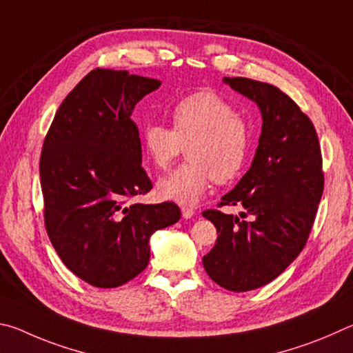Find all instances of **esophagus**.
Masks as SVG:
<instances>
[{
	"label": "esophagus",
	"instance_id": "esophagus-1",
	"mask_svg": "<svg viewBox=\"0 0 353 353\" xmlns=\"http://www.w3.org/2000/svg\"><path fill=\"white\" fill-rule=\"evenodd\" d=\"M181 214H183V219H192L194 217V214H195V211H194V209L192 208H186V206H184V208H181Z\"/></svg>",
	"mask_w": 353,
	"mask_h": 353
}]
</instances>
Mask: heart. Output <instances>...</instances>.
I'll use <instances>...</instances> for the list:
<instances>
[{
  "mask_svg": "<svg viewBox=\"0 0 353 353\" xmlns=\"http://www.w3.org/2000/svg\"><path fill=\"white\" fill-rule=\"evenodd\" d=\"M172 128L150 122L141 132L142 152L153 167L169 169L188 145L190 163L158 183V195L178 205L199 203L214 180L228 184L243 172L251 148L250 123L234 105L212 91H196L170 108Z\"/></svg>",
  "mask_w": 353,
  "mask_h": 353,
  "instance_id": "1",
  "label": "heart"
}]
</instances>
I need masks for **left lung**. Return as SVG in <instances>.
<instances>
[{
    "label": "left lung",
    "mask_w": 353,
    "mask_h": 353,
    "mask_svg": "<svg viewBox=\"0 0 353 353\" xmlns=\"http://www.w3.org/2000/svg\"><path fill=\"white\" fill-rule=\"evenodd\" d=\"M225 82L259 105L263 123L251 169L217 205L242 212H203L219 234L203 265L215 283L242 293L276 279L304 250L324 190L323 154L310 117L277 86L246 77Z\"/></svg>",
    "instance_id": "8db88e82"
}]
</instances>
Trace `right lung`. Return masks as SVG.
Instances as JSON below:
<instances>
[{"label": "right lung", "instance_id": "obj_1", "mask_svg": "<svg viewBox=\"0 0 353 353\" xmlns=\"http://www.w3.org/2000/svg\"><path fill=\"white\" fill-rule=\"evenodd\" d=\"M159 80L90 71L54 116L40 157L45 226L68 268L92 287H121L145 270L148 240L176 223L175 203H132L150 192L134 105Z\"/></svg>", "mask_w": 353, "mask_h": 353}]
</instances>
